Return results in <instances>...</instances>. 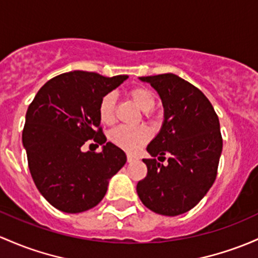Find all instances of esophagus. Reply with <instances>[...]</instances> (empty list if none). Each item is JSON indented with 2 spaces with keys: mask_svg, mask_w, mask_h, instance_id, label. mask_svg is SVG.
<instances>
[{
  "mask_svg": "<svg viewBox=\"0 0 258 258\" xmlns=\"http://www.w3.org/2000/svg\"><path fill=\"white\" fill-rule=\"evenodd\" d=\"M136 157H134V156H131V154H128V156H127V162H128V163H131V162H135L136 161Z\"/></svg>",
  "mask_w": 258,
  "mask_h": 258,
  "instance_id": "obj_1",
  "label": "esophagus"
}]
</instances>
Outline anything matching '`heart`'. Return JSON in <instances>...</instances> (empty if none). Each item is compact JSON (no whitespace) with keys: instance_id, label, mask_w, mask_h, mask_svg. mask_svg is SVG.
Here are the masks:
<instances>
[{"instance_id":"1","label":"heart","mask_w":258,"mask_h":258,"mask_svg":"<svg viewBox=\"0 0 258 258\" xmlns=\"http://www.w3.org/2000/svg\"><path fill=\"white\" fill-rule=\"evenodd\" d=\"M127 97L141 110L146 111L148 115H150L148 111H151L156 105L154 94L152 93L151 89L146 88V86H134L127 91ZM115 95L112 93L105 94L101 97L99 106H97V115H99L101 123L107 124V126L113 123L115 121ZM152 132L147 126H140L136 128L123 126L117 127L111 131L110 136H108L111 142L116 147L128 152V153H135V152L140 151L146 143L150 142Z\"/></svg>"}]
</instances>
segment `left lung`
<instances>
[{
    "instance_id": "left-lung-1",
    "label": "left lung",
    "mask_w": 258,
    "mask_h": 258,
    "mask_svg": "<svg viewBox=\"0 0 258 258\" xmlns=\"http://www.w3.org/2000/svg\"><path fill=\"white\" fill-rule=\"evenodd\" d=\"M161 96L164 121L147 146V175L137 194L157 214L175 216L193 209L214 184L222 151L219 117L202 91L178 75L140 78ZM167 159L164 166L156 161Z\"/></svg>"
}]
</instances>
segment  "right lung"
<instances>
[{
	"label": "right lung",
	"instance_id": "1",
	"mask_svg": "<svg viewBox=\"0 0 258 258\" xmlns=\"http://www.w3.org/2000/svg\"><path fill=\"white\" fill-rule=\"evenodd\" d=\"M97 73H64L44 84L28 106L22 142L40 194L58 210L83 213L96 207L126 154L106 142L97 106L105 94L127 79ZM107 143L103 152H83L86 140Z\"/></svg>",
	"mask_w": 258,
	"mask_h": 258
}]
</instances>
